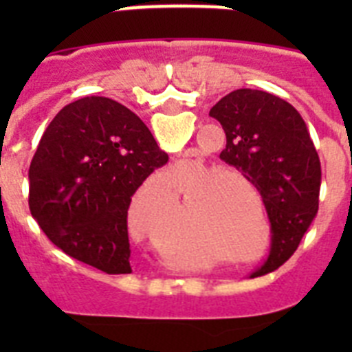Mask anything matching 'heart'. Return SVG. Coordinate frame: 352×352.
Segmentation results:
<instances>
[{
	"mask_svg": "<svg viewBox=\"0 0 352 352\" xmlns=\"http://www.w3.org/2000/svg\"><path fill=\"white\" fill-rule=\"evenodd\" d=\"M211 170H213V167L203 166V164H201V166L195 167L190 174H186L183 178L174 179L170 174H166V176L158 178L157 183H149L144 190H142V194H144V192H157L158 195L169 197V195H173L174 190H176V183L179 185V188H188V186L197 183L201 178L208 176ZM234 179H238L239 182L243 183V185L247 186V188H250L252 192L256 190L254 183H252L243 173H239V170L234 169H223L219 170V173L211 174V176H208L206 179H203V182L199 183L194 190V195H201L204 190H208V188L213 186L217 182L226 179V182L220 183V185L214 186V188H211V190L204 195L203 201H201V211H203L206 222H214L217 223V229H219L220 232H227V234H238L239 232V229H236L232 219H236V214H239L238 208L239 204L245 201L243 186L239 185L238 182H234ZM141 195H138V197L133 199L132 206H130V227H132V231L139 236L144 234L141 227V213H139L138 208V201ZM226 218L232 219L231 226L225 223Z\"/></svg>",
	"mask_w": 352,
	"mask_h": 352,
	"instance_id": "heart-1",
	"label": "heart"
}]
</instances>
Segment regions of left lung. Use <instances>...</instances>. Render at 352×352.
<instances>
[{
    "label": "left lung",
    "instance_id": "8db88e82",
    "mask_svg": "<svg viewBox=\"0 0 352 352\" xmlns=\"http://www.w3.org/2000/svg\"><path fill=\"white\" fill-rule=\"evenodd\" d=\"M210 116L226 132L220 158L254 183L272 223L270 256L254 275L273 272L294 254L317 214L321 162L316 146L296 109L261 89L231 91Z\"/></svg>",
    "mask_w": 352,
    "mask_h": 352
}]
</instances>
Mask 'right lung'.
<instances>
[{
  "label": "right lung",
  "instance_id": "obj_1",
  "mask_svg": "<svg viewBox=\"0 0 352 352\" xmlns=\"http://www.w3.org/2000/svg\"><path fill=\"white\" fill-rule=\"evenodd\" d=\"M169 157L138 114L105 96L65 105L30 166V210L52 243L109 275L132 273V195Z\"/></svg>",
  "mask_w": 352,
  "mask_h": 352
}]
</instances>
